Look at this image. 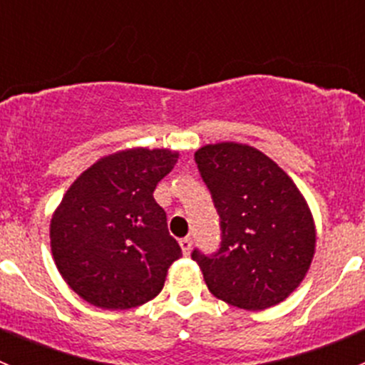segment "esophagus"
Instances as JSON below:
<instances>
[{"instance_id": "esophagus-1", "label": "esophagus", "mask_w": 365, "mask_h": 365, "mask_svg": "<svg viewBox=\"0 0 365 365\" xmlns=\"http://www.w3.org/2000/svg\"><path fill=\"white\" fill-rule=\"evenodd\" d=\"M180 247H182L183 256H189V254H190V249H192V240H190L189 237L182 238V240H180Z\"/></svg>"}]
</instances>
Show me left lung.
<instances>
[{
  "label": "left lung",
  "instance_id": "8db88e82",
  "mask_svg": "<svg viewBox=\"0 0 365 365\" xmlns=\"http://www.w3.org/2000/svg\"><path fill=\"white\" fill-rule=\"evenodd\" d=\"M220 215L215 256L194 251L210 293L263 311L300 286L316 251V224L304 194L270 157L244 143L205 145L194 153Z\"/></svg>",
  "mask_w": 365,
  "mask_h": 365
}]
</instances>
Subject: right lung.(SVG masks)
<instances>
[{
    "label": "right lung",
    "instance_id": "add662e5",
    "mask_svg": "<svg viewBox=\"0 0 365 365\" xmlns=\"http://www.w3.org/2000/svg\"><path fill=\"white\" fill-rule=\"evenodd\" d=\"M180 152L125 148L81 173L51 217L54 264L68 288L109 311L138 307L164 288L180 256L165 212L153 200Z\"/></svg>",
    "mask_w": 365,
    "mask_h": 365
}]
</instances>
